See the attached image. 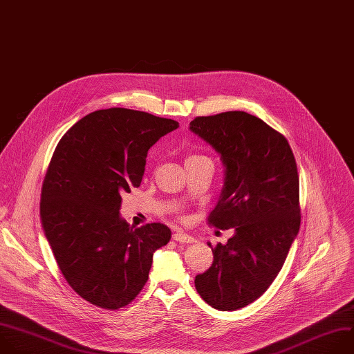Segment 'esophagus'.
Wrapping results in <instances>:
<instances>
[{
  "instance_id": "esophagus-1",
  "label": "esophagus",
  "mask_w": 354,
  "mask_h": 354,
  "mask_svg": "<svg viewBox=\"0 0 354 354\" xmlns=\"http://www.w3.org/2000/svg\"><path fill=\"white\" fill-rule=\"evenodd\" d=\"M173 240L178 241V243H194L195 241V239L192 236H188V234H185L183 232H176L173 234Z\"/></svg>"
}]
</instances>
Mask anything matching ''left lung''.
<instances>
[{
    "label": "left lung",
    "mask_w": 354,
    "mask_h": 354,
    "mask_svg": "<svg viewBox=\"0 0 354 354\" xmlns=\"http://www.w3.org/2000/svg\"><path fill=\"white\" fill-rule=\"evenodd\" d=\"M189 131L214 148L225 166L209 223L234 230L226 244L212 248L214 263L195 276V288L209 306L234 311L268 290L297 237V166L288 139L245 111L196 117Z\"/></svg>",
    "instance_id": "left-lung-1"
}]
</instances>
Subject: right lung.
<instances>
[{"instance_id":"right-lung-1","label":"right lung","mask_w":354,"mask_h":354,"mask_svg":"<svg viewBox=\"0 0 354 354\" xmlns=\"http://www.w3.org/2000/svg\"><path fill=\"white\" fill-rule=\"evenodd\" d=\"M178 122L111 107L71 127L54 151L40 202V219L68 285L106 310L129 304L145 286L153 252L171 230L140 227L121 218V195L139 187L148 151Z\"/></svg>"}]
</instances>
